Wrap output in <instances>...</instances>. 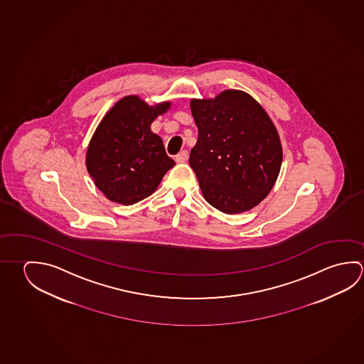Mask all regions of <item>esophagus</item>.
<instances>
[{
    "label": "esophagus",
    "instance_id": "1",
    "mask_svg": "<svg viewBox=\"0 0 364 364\" xmlns=\"http://www.w3.org/2000/svg\"><path fill=\"white\" fill-rule=\"evenodd\" d=\"M188 157H189V154H188L186 149H184L179 154H176L175 160H176V162H185V161L188 160Z\"/></svg>",
    "mask_w": 364,
    "mask_h": 364
}]
</instances>
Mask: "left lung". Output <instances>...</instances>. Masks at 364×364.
Segmentation results:
<instances>
[{
    "mask_svg": "<svg viewBox=\"0 0 364 364\" xmlns=\"http://www.w3.org/2000/svg\"><path fill=\"white\" fill-rule=\"evenodd\" d=\"M191 109L198 141L189 164L205 200L229 215L253 208L272 189L282 162L271 119L240 90L193 100Z\"/></svg>",
    "mask_w": 364,
    "mask_h": 364,
    "instance_id": "1",
    "label": "left lung"
}]
</instances>
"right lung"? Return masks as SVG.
I'll list each match as a JSON object with an SVG mask.
<instances>
[{
    "mask_svg": "<svg viewBox=\"0 0 364 364\" xmlns=\"http://www.w3.org/2000/svg\"><path fill=\"white\" fill-rule=\"evenodd\" d=\"M170 103L149 107L125 97L103 117L87 151V168L97 188L116 203L134 204L151 196L175 165L159 135L151 132Z\"/></svg>",
    "mask_w": 364,
    "mask_h": 364,
    "instance_id": "right-lung-1",
    "label": "right lung"
}]
</instances>
